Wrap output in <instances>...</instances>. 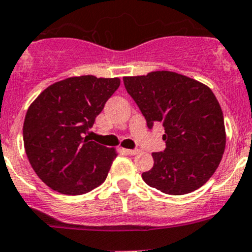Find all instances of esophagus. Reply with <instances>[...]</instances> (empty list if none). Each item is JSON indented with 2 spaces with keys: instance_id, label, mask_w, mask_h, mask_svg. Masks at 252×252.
<instances>
[{
  "instance_id": "obj_1",
  "label": "esophagus",
  "mask_w": 252,
  "mask_h": 252,
  "mask_svg": "<svg viewBox=\"0 0 252 252\" xmlns=\"http://www.w3.org/2000/svg\"><path fill=\"white\" fill-rule=\"evenodd\" d=\"M126 154L128 155H131V156H134V155H138L139 152H140V150H126Z\"/></svg>"
}]
</instances>
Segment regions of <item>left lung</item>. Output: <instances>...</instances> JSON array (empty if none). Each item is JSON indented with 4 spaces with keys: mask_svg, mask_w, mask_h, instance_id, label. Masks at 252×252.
Here are the masks:
<instances>
[{
    "mask_svg": "<svg viewBox=\"0 0 252 252\" xmlns=\"http://www.w3.org/2000/svg\"><path fill=\"white\" fill-rule=\"evenodd\" d=\"M129 95L149 128L162 123L163 152H152L154 167L142 173L151 188L168 195L197 190L212 177L225 149L220 102L200 81L168 70L124 77Z\"/></svg>",
    "mask_w": 252,
    "mask_h": 252,
    "instance_id": "1",
    "label": "left lung"
}]
</instances>
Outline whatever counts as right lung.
<instances>
[{
  "mask_svg": "<svg viewBox=\"0 0 252 252\" xmlns=\"http://www.w3.org/2000/svg\"><path fill=\"white\" fill-rule=\"evenodd\" d=\"M119 78L70 77L45 89L28 108L23 140L37 177L64 195H81L102 184L118 152L85 136Z\"/></svg>",
  "mask_w": 252,
  "mask_h": 252,
  "instance_id": "add662e5",
  "label": "right lung"
}]
</instances>
